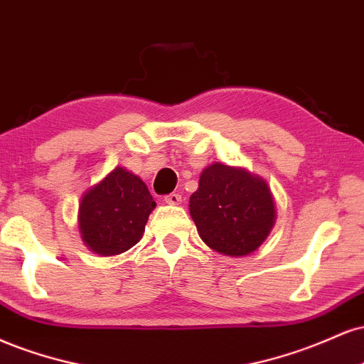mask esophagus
I'll return each instance as SVG.
<instances>
[{
  "label": "esophagus",
  "instance_id": "obj_1",
  "mask_svg": "<svg viewBox=\"0 0 364 364\" xmlns=\"http://www.w3.org/2000/svg\"><path fill=\"white\" fill-rule=\"evenodd\" d=\"M165 203H166V204H172V206H177V204L182 203V196H181V194H175V192H172V194L165 196Z\"/></svg>",
  "mask_w": 364,
  "mask_h": 364
}]
</instances>
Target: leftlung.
Here are the masks:
<instances>
[{"label": "left lung", "instance_id": "1", "mask_svg": "<svg viewBox=\"0 0 364 364\" xmlns=\"http://www.w3.org/2000/svg\"><path fill=\"white\" fill-rule=\"evenodd\" d=\"M191 218L209 249L245 257L266 242L276 223L271 187L242 166L208 165L189 199Z\"/></svg>", "mask_w": 364, "mask_h": 364}]
</instances>
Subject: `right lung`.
<instances>
[{
    "label": "right lung",
    "mask_w": 364,
    "mask_h": 364,
    "mask_svg": "<svg viewBox=\"0 0 364 364\" xmlns=\"http://www.w3.org/2000/svg\"><path fill=\"white\" fill-rule=\"evenodd\" d=\"M155 208L146 183L124 166H115L81 196V240L100 257L122 254L141 240Z\"/></svg>",
    "instance_id": "obj_1"
}]
</instances>
